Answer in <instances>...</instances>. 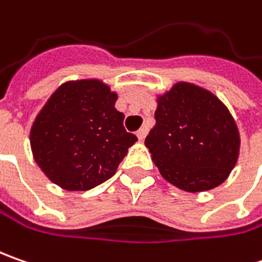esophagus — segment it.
I'll use <instances>...</instances> for the list:
<instances>
[{"instance_id":"obj_1","label":"esophagus","mask_w":262,"mask_h":262,"mask_svg":"<svg viewBox=\"0 0 262 262\" xmlns=\"http://www.w3.org/2000/svg\"><path fill=\"white\" fill-rule=\"evenodd\" d=\"M146 136H147V126H141V128L137 131V137H138V140H140V141H143V140L146 138Z\"/></svg>"}]
</instances>
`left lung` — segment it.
<instances>
[{"mask_svg": "<svg viewBox=\"0 0 262 262\" xmlns=\"http://www.w3.org/2000/svg\"><path fill=\"white\" fill-rule=\"evenodd\" d=\"M156 103V125L144 144L163 179L192 194L222 185L241 151V134L227 106L188 81L157 93Z\"/></svg>", "mask_w": 262, "mask_h": 262, "instance_id": "left-lung-1", "label": "left lung"}]
</instances>
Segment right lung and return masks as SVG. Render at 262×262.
Instances as JSON below:
<instances>
[{
  "label": "right lung",
  "mask_w": 262,
  "mask_h": 262,
  "mask_svg": "<svg viewBox=\"0 0 262 262\" xmlns=\"http://www.w3.org/2000/svg\"><path fill=\"white\" fill-rule=\"evenodd\" d=\"M116 92L99 78L62 83L30 128L33 159L45 176L67 191H89L116 173L137 141L116 111Z\"/></svg>",
  "instance_id": "right-lung-1"
}]
</instances>
